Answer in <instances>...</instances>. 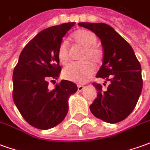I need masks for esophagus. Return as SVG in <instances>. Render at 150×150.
Segmentation results:
<instances>
[{
    "instance_id": "obj_1",
    "label": "esophagus",
    "mask_w": 150,
    "mask_h": 150,
    "mask_svg": "<svg viewBox=\"0 0 150 150\" xmlns=\"http://www.w3.org/2000/svg\"><path fill=\"white\" fill-rule=\"evenodd\" d=\"M84 89V87L83 85H78V91H82Z\"/></svg>"
}]
</instances>
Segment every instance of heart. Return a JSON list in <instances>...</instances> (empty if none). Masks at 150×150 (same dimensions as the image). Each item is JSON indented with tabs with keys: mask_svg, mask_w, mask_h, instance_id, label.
<instances>
[{
	"mask_svg": "<svg viewBox=\"0 0 150 150\" xmlns=\"http://www.w3.org/2000/svg\"><path fill=\"white\" fill-rule=\"evenodd\" d=\"M72 39L79 46L83 47L79 56V59L83 61L67 66L62 71V76L70 81L84 83L94 74L96 67L93 63L99 64L100 62L102 53L96 46L97 38L91 31L79 30L73 34ZM58 59L63 65L67 64L71 60L70 50L65 42H62L59 45Z\"/></svg>",
	"mask_w": 150,
	"mask_h": 150,
	"instance_id": "1",
	"label": "heart"
}]
</instances>
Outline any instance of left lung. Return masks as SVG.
Segmentation results:
<instances>
[{
  "label": "left lung",
  "instance_id": "8db88e82",
  "mask_svg": "<svg viewBox=\"0 0 150 150\" xmlns=\"http://www.w3.org/2000/svg\"><path fill=\"white\" fill-rule=\"evenodd\" d=\"M78 25L100 38L104 57L96 77L109 83L105 90L101 84L93 83L97 98L90 105V110L105 122H120L132 112L140 97L143 86L141 64L132 46L110 25L89 22Z\"/></svg>",
  "mask_w": 150,
  "mask_h": 150
}]
</instances>
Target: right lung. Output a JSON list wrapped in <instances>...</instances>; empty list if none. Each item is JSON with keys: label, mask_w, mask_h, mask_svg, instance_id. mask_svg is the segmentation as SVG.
<instances>
[{"label": "right lung", "mask_w": 150, "mask_h": 150, "mask_svg": "<svg viewBox=\"0 0 150 150\" xmlns=\"http://www.w3.org/2000/svg\"><path fill=\"white\" fill-rule=\"evenodd\" d=\"M75 22L45 29L30 40L20 54L13 73V99L22 117L30 125L49 129L64 120L68 99L77 85L62 80L53 90L49 81L58 79L61 72L58 49L62 38Z\"/></svg>", "instance_id": "right-lung-1"}]
</instances>
